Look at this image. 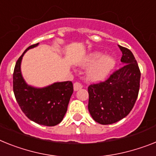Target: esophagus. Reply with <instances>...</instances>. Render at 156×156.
Instances as JSON below:
<instances>
[{"instance_id":"1","label":"esophagus","mask_w":156,"mask_h":156,"mask_svg":"<svg viewBox=\"0 0 156 156\" xmlns=\"http://www.w3.org/2000/svg\"><path fill=\"white\" fill-rule=\"evenodd\" d=\"M82 88V85L80 82H76L74 83V91H78V90H81Z\"/></svg>"}]
</instances>
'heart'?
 I'll use <instances>...</instances> for the list:
<instances>
[{
	"mask_svg": "<svg viewBox=\"0 0 156 156\" xmlns=\"http://www.w3.org/2000/svg\"><path fill=\"white\" fill-rule=\"evenodd\" d=\"M81 64L91 66L86 71V78L91 82H101L106 78L116 66V60L111 55H105L103 52L94 51L85 57Z\"/></svg>",
	"mask_w": 156,
	"mask_h": 156,
	"instance_id": "heart-1",
	"label": "heart"
}]
</instances>
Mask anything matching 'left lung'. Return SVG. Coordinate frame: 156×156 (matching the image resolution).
Here are the masks:
<instances>
[{
    "label": "left lung",
    "mask_w": 156,
    "mask_h": 156,
    "mask_svg": "<svg viewBox=\"0 0 156 156\" xmlns=\"http://www.w3.org/2000/svg\"><path fill=\"white\" fill-rule=\"evenodd\" d=\"M122 66L104 82L88 87V109L96 122L111 125L128 116L138 97L140 71L130 50L118 45Z\"/></svg>",
    "instance_id": "1"
}]
</instances>
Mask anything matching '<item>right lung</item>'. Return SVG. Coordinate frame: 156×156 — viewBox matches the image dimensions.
I'll use <instances>...</instances> for the list:
<instances>
[{
  "label": "right lung",
  "mask_w": 156,
  "mask_h": 156,
  "mask_svg": "<svg viewBox=\"0 0 156 156\" xmlns=\"http://www.w3.org/2000/svg\"><path fill=\"white\" fill-rule=\"evenodd\" d=\"M39 43L24 51L16 63L13 73V92L16 101L28 119L45 126H55L63 119L74 88L71 82H57L44 87L28 85L21 72L24 54L36 48Z\"/></svg>",
  "instance_id": "add662e5"
}]
</instances>
